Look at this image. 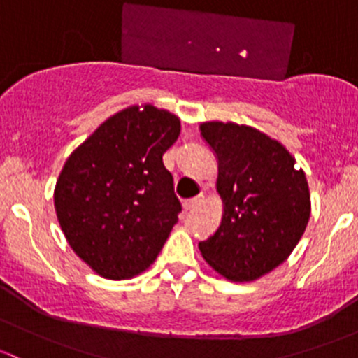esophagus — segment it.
Listing matches in <instances>:
<instances>
[{
	"instance_id": "34e87169",
	"label": "esophagus",
	"mask_w": 358,
	"mask_h": 358,
	"mask_svg": "<svg viewBox=\"0 0 358 358\" xmlns=\"http://www.w3.org/2000/svg\"><path fill=\"white\" fill-rule=\"evenodd\" d=\"M204 201H206L204 194H199V196H197V197H194V199H190V201L185 202V209H187V211H190V209H196L197 206L204 204Z\"/></svg>"
}]
</instances>
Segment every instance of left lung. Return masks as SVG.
Masks as SVG:
<instances>
[{
	"instance_id": "left-lung-1",
	"label": "left lung",
	"mask_w": 358,
	"mask_h": 358,
	"mask_svg": "<svg viewBox=\"0 0 358 358\" xmlns=\"http://www.w3.org/2000/svg\"><path fill=\"white\" fill-rule=\"evenodd\" d=\"M218 157V230L199 243L202 258L232 282H252L286 262L305 234L312 202L296 159L277 140L248 124L201 122Z\"/></svg>"
}]
</instances>
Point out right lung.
Wrapping results in <instances>:
<instances>
[{
	"mask_svg": "<svg viewBox=\"0 0 358 358\" xmlns=\"http://www.w3.org/2000/svg\"><path fill=\"white\" fill-rule=\"evenodd\" d=\"M180 117L152 103L102 122L67 157L53 204L72 251L100 277L133 279L164 246L182 211L162 164Z\"/></svg>",
	"mask_w": 358,
	"mask_h": 358,
	"instance_id": "right-lung-1",
	"label": "right lung"
}]
</instances>
